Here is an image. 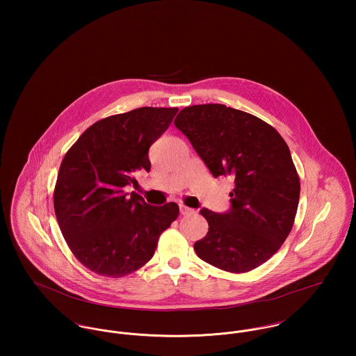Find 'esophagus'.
<instances>
[{
	"label": "esophagus",
	"instance_id": "esophagus-1",
	"mask_svg": "<svg viewBox=\"0 0 356 356\" xmlns=\"http://www.w3.org/2000/svg\"><path fill=\"white\" fill-rule=\"evenodd\" d=\"M179 211H181V213H182V215H189V213H192V212H193V209H192V208H189V207H186V205H184V204H181V205H179Z\"/></svg>",
	"mask_w": 356,
	"mask_h": 356
}]
</instances>
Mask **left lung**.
I'll return each mask as SVG.
<instances>
[{"label": "left lung", "mask_w": 356, "mask_h": 356, "mask_svg": "<svg viewBox=\"0 0 356 356\" xmlns=\"http://www.w3.org/2000/svg\"><path fill=\"white\" fill-rule=\"evenodd\" d=\"M211 174L234 179L230 209L202 208L207 236L197 256L230 273H247L275 254L292 230L300 181L278 131L251 113L223 104L184 108L174 120Z\"/></svg>", "instance_id": "left-lung-1"}]
</instances>
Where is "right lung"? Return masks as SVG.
I'll return each mask as SVG.
<instances>
[{
	"instance_id": "add662e5",
	"label": "right lung",
	"mask_w": 356,
	"mask_h": 356,
	"mask_svg": "<svg viewBox=\"0 0 356 356\" xmlns=\"http://www.w3.org/2000/svg\"><path fill=\"white\" fill-rule=\"evenodd\" d=\"M178 108L143 106L90 126L65 153L53 203L75 257L104 277H123L152 259L159 236L179 213L175 203L149 205L124 188L151 170L149 148Z\"/></svg>"
}]
</instances>
